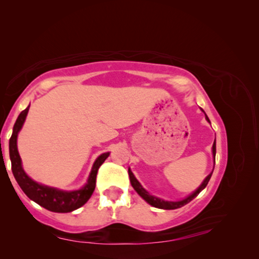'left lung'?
<instances>
[{"label":"left lung","instance_id":"8db88e82","mask_svg":"<svg viewBox=\"0 0 259 259\" xmlns=\"http://www.w3.org/2000/svg\"><path fill=\"white\" fill-rule=\"evenodd\" d=\"M201 111H202L203 113H204V111L202 108H201ZM204 115H205V120H207L209 123H210V120L208 119V116H207V114L204 113ZM212 156H213V163H214V157H216V139H214V142H213V144H212ZM214 166V165H213ZM213 171V170H212ZM212 171L210 172L207 177L204 178V181L202 182V184H201V185L196 188V190L192 193V194H190L188 196H186L185 199H183V200H179V201H165V200H163V199H160V198H156V196H154V195H151L150 193H148L145 188H144L143 186H142V184H140L138 181H137V178L135 177V175L133 174V171H131L130 170V168L128 169V172H129V177H130V183H131V186L134 187V190L138 193V194L142 196V198L146 201V202L148 203V204H151L152 207H155V208H159V209H164V210H172V209H178V208H181V207H183V205H185V204H187L188 202H191V201L194 199V198H196V196H198V194L199 193L202 191V190H204L205 188V186L208 185V183H209V181H210V177H211V175H212Z\"/></svg>","mask_w":259,"mask_h":259}]
</instances>
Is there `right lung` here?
I'll return each instance as SVG.
<instances>
[{
	"label": "right lung",
	"mask_w": 259,
	"mask_h": 259,
	"mask_svg": "<svg viewBox=\"0 0 259 259\" xmlns=\"http://www.w3.org/2000/svg\"><path fill=\"white\" fill-rule=\"evenodd\" d=\"M28 109L29 106L19 114L18 119H17L14 125L11 138L9 140V154H10L12 174H14L17 183H18V185L25 194L34 202L40 204L41 207L50 210L52 212L74 211V210L82 207L90 199V196L93 195L96 187V177H97L98 169L104 163V161L109 156V152L103 153V154H100L96 159L85 185L81 187L80 190L63 191L59 190V188L43 185V184L33 181L25 172L18 152V147H17V138H18L19 131L25 123Z\"/></svg>",
	"instance_id": "right-lung-1"
}]
</instances>
